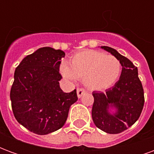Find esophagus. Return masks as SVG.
Segmentation results:
<instances>
[{"label": "esophagus", "mask_w": 154, "mask_h": 154, "mask_svg": "<svg viewBox=\"0 0 154 154\" xmlns=\"http://www.w3.org/2000/svg\"><path fill=\"white\" fill-rule=\"evenodd\" d=\"M86 93V91L83 90V89H82V88H78L77 90V97L78 98H81L82 96L83 95V94Z\"/></svg>", "instance_id": "1"}]
</instances>
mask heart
Returning a JSON list of instances; mask_svg holds the SVG:
<instances>
[{
    "label": "heart",
    "instance_id": "obj_1",
    "mask_svg": "<svg viewBox=\"0 0 154 154\" xmlns=\"http://www.w3.org/2000/svg\"><path fill=\"white\" fill-rule=\"evenodd\" d=\"M60 72L67 80L82 79L90 90L103 91L117 82L121 73V63L115 56L86 49L74 54L69 65L66 63L61 64Z\"/></svg>",
    "mask_w": 154,
    "mask_h": 154
}]
</instances>
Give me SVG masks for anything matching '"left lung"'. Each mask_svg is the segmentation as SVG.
<instances>
[{"instance_id": "obj_1", "label": "left lung", "mask_w": 154, "mask_h": 154, "mask_svg": "<svg viewBox=\"0 0 154 154\" xmlns=\"http://www.w3.org/2000/svg\"><path fill=\"white\" fill-rule=\"evenodd\" d=\"M117 57L122 71L119 81L106 92L93 91L91 116L97 128L108 134H119L132 126L142 112L144 97L138 68L131 61L108 46H100Z\"/></svg>"}]
</instances>
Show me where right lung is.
I'll return each instance as SVG.
<instances>
[{
    "instance_id": "obj_1",
    "label": "right lung",
    "mask_w": 154,
    "mask_h": 154,
    "mask_svg": "<svg viewBox=\"0 0 154 154\" xmlns=\"http://www.w3.org/2000/svg\"><path fill=\"white\" fill-rule=\"evenodd\" d=\"M64 56L60 49L40 48L15 68L11 90L13 113L20 125L39 135L62 128L71 106L77 100L76 89L66 93L59 86Z\"/></svg>"
}]
</instances>
